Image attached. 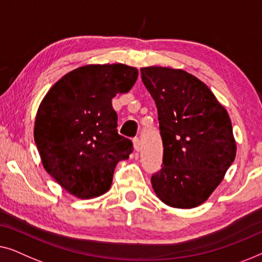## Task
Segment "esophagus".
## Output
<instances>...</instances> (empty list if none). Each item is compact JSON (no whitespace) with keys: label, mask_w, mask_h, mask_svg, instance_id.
<instances>
[{"label":"esophagus","mask_w":262,"mask_h":262,"mask_svg":"<svg viewBox=\"0 0 262 262\" xmlns=\"http://www.w3.org/2000/svg\"><path fill=\"white\" fill-rule=\"evenodd\" d=\"M133 146H134L135 152H140L141 150V142H140L139 139L133 140Z\"/></svg>","instance_id":"34e87169"}]
</instances>
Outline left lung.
I'll list each match as a JSON object with an SVG mask.
<instances>
[{
	"label": "left lung",
	"instance_id": "8db88e82",
	"mask_svg": "<svg viewBox=\"0 0 262 262\" xmlns=\"http://www.w3.org/2000/svg\"><path fill=\"white\" fill-rule=\"evenodd\" d=\"M158 109L163 168L152 176L157 197L171 208L203 204L236 157L229 114L205 84L180 69L141 68Z\"/></svg>",
	"mask_w": 262,
	"mask_h": 262
}]
</instances>
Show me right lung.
Returning a JSON list of instances; mask_svg holds the SVG:
<instances>
[{
  "instance_id": "1",
  "label": "right lung",
  "mask_w": 262,
  "mask_h": 262,
  "mask_svg": "<svg viewBox=\"0 0 262 262\" xmlns=\"http://www.w3.org/2000/svg\"><path fill=\"white\" fill-rule=\"evenodd\" d=\"M136 68L89 64L62 76L40 103L34 141L46 172L65 191L91 200L110 189L119 161L127 160L133 143L117 133L112 99L127 94Z\"/></svg>"
}]
</instances>
